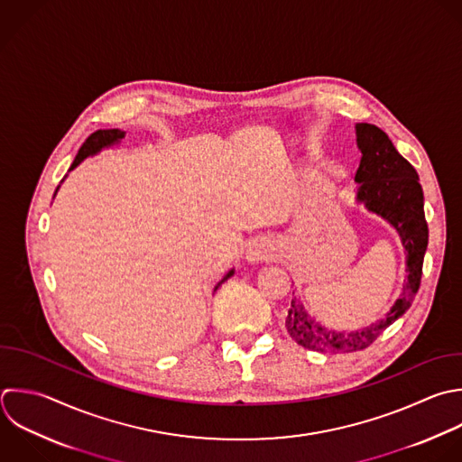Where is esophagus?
<instances>
[{
	"label": "esophagus",
	"instance_id": "obj_1",
	"mask_svg": "<svg viewBox=\"0 0 462 462\" xmlns=\"http://www.w3.org/2000/svg\"><path fill=\"white\" fill-rule=\"evenodd\" d=\"M274 254H276V244L269 236H258V238L251 240L247 245V251H245V258L251 263L269 262L274 258Z\"/></svg>",
	"mask_w": 462,
	"mask_h": 462
}]
</instances>
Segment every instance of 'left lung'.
Segmentation results:
<instances>
[{
  "label": "left lung",
  "mask_w": 462,
  "mask_h": 462,
  "mask_svg": "<svg viewBox=\"0 0 462 462\" xmlns=\"http://www.w3.org/2000/svg\"><path fill=\"white\" fill-rule=\"evenodd\" d=\"M361 162L356 171L359 182L357 200L386 218L401 235L406 249V285L390 312L375 325L356 332H334L316 323L303 307L291 301L285 328L301 346L327 354H348L370 346L381 332L401 318L411 305L422 276V260L428 245V224L424 218V197L415 168L397 153L388 135L366 123L356 126Z\"/></svg>",
  "instance_id": "left-lung-1"
}]
</instances>
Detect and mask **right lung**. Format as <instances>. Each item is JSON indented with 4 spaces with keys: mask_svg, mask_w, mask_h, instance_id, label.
I'll list each match as a JSON object with an SVG mask.
<instances>
[{
    "mask_svg": "<svg viewBox=\"0 0 462 462\" xmlns=\"http://www.w3.org/2000/svg\"><path fill=\"white\" fill-rule=\"evenodd\" d=\"M125 137V132H121V130H97V132H94L85 143H83V146L79 148V153L76 155V159H74V162H72V166H70V170H74L76 166H79L81 162H83V159H87L88 155H94V153H97L101 148H105V146H110V144H114V143H117L119 139H123ZM233 274V271H229L227 273V276H224L220 282H218V285L215 287V291L229 278Z\"/></svg>",
    "mask_w": 462,
    "mask_h": 462,
    "instance_id": "right-lung-1",
    "label": "right lung"
}]
</instances>
